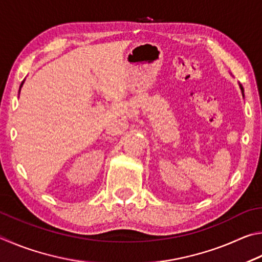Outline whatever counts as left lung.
<instances>
[{
	"label": "left lung",
	"mask_w": 262,
	"mask_h": 262,
	"mask_svg": "<svg viewBox=\"0 0 262 262\" xmlns=\"http://www.w3.org/2000/svg\"><path fill=\"white\" fill-rule=\"evenodd\" d=\"M242 90H243V89H242Z\"/></svg>",
	"instance_id": "1"
}]
</instances>
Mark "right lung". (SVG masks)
I'll list each match as a JSON object with an SVG mask.
<instances>
[{"label":"right lung","mask_w":262,"mask_h":262,"mask_svg":"<svg viewBox=\"0 0 262 262\" xmlns=\"http://www.w3.org/2000/svg\"><path fill=\"white\" fill-rule=\"evenodd\" d=\"M23 82H24V81H23ZM23 82H21V85H23ZM21 85H20V86H21Z\"/></svg>","instance_id":"obj_1"}]
</instances>
